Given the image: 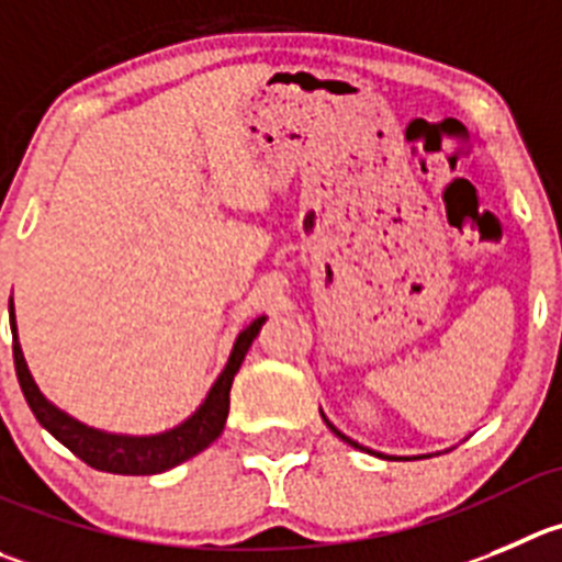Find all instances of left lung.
Wrapping results in <instances>:
<instances>
[{
  "instance_id": "8db88e82",
  "label": "left lung",
  "mask_w": 562,
  "mask_h": 562,
  "mask_svg": "<svg viewBox=\"0 0 562 562\" xmlns=\"http://www.w3.org/2000/svg\"><path fill=\"white\" fill-rule=\"evenodd\" d=\"M324 422H327V418H324ZM327 427H329V429H333V432H335V435H338V438H344V440H346V443H352V447L363 449V447H360V443H355V440H352V438H346V435H344V432H338V429H335V427H333V424H329V422H327Z\"/></svg>"
}]
</instances>
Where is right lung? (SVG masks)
I'll list each match as a JSON object with an SVG mask.
<instances>
[{
	"instance_id": "right-lung-1",
	"label": "right lung",
	"mask_w": 562,
	"mask_h": 562,
	"mask_svg": "<svg viewBox=\"0 0 562 562\" xmlns=\"http://www.w3.org/2000/svg\"><path fill=\"white\" fill-rule=\"evenodd\" d=\"M266 316L255 318L244 333L238 335L233 346V355L227 360V369L216 380V385L210 387L207 400L202 402L196 413L180 427L169 429V432L149 435V438H133V435H110L99 432V429L86 427V424L75 422L55 405L44 400V393L30 376L24 355H21L19 338H15V318H13V299H10V329H13V363L15 376H19L21 393L27 400L30 411L41 422V427L49 429L63 447L71 449L82 463H88L97 471H110V474H160L175 465L186 463L188 458L207 449L213 440L222 435L224 422L229 413V387H233L235 374H238L240 363H244L246 352H249L251 340L257 338L260 327H263Z\"/></svg>"
}]
</instances>
